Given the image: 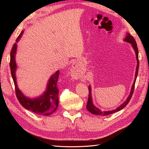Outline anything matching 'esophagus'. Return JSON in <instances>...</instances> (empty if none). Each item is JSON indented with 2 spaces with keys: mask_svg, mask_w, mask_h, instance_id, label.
<instances>
[{
  "mask_svg": "<svg viewBox=\"0 0 149 149\" xmlns=\"http://www.w3.org/2000/svg\"><path fill=\"white\" fill-rule=\"evenodd\" d=\"M71 73L72 77L75 78V79H78L80 78L81 76V73L80 71L78 70V68H77V63L76 62H74L73 65H72V68L71 69Z\"/></svg>",
  "mask_w": 149,
  "mask_h": 149,
  "instance_id": "esophagus-1",
  "label": "esophagus"
}]
</instances>
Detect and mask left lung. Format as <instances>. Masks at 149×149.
I'll list each match as a JSON object with an SVG mask.
<instances>
[{
  "label": "left lung",
  "mask_w": 149,
  "mask_h": 149,
  "mask_svg": "<svg viewBox=\"0 0 149 149\" xmlns=\"http://www.w3.org/2000/svg\"><path fill=\"white\" fill-rule=\"evenodd\" d=\"M124 41L125 42H127L131 44V46L132 47L133 49H134L135 53H136V59H137V66H136V74H135V78L133 84L132 86L131 90H130V92L129 96L127 97V100H126L120 106H119L118 108H116V109L112 110V111H102L100 109H99L97 107L94 105V104L93 102V99H92V94H91V86H89L88 89H89V97H88V103L86 105V108L88 111H89L91 114H96V115H100V116H107L109 115L112 113H114V112H118L120 111L121 109H123V108H124L127 105V104L129 103V101L130 99L132 97V94L134 92V89L135 87V83H136V78L138 74V70H139V52H138V48L136 40L134 38L132 35H130V33H127V35H126L125 38L124 39Z\"/></svg>",
  "instance_id": "8db88e82"
}]
</instances>
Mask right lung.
<instances>
[{"label":"right lung","mask_w":149,"mask_h":149,"mask_svg":"<svg viewBox=\"0 0 149 149\" xmlns=\"http://www.w3.org/2000/svg\"><path fill=\"white\" fill-rule=\"evenodd\" d=\"M24 30L22 31L16 40V42L13 45L10 52V67L12 77L15 84L16 96L21 105L26 109L32 111L36 114L43 116L50 115L56 111L58 106V89L57 88V81L59 77L60 71H57L49 78L45 91L43 94L34 98H30L25 96L22 93L17 84L15 72L17 70V64L15 62V55L17 53V45L24 33Z\"/></svg>","instance_id":"1"}]
</instances>
